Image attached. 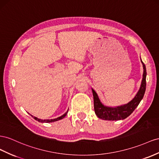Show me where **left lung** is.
I'll return each mask as SVG.
<instances>
[{
	"instance_id": "left-lung-1",
	"label": "left lung",
	"mask_w": 159,
	"mask_h": 159,
	"mask_svg": "<svg viewBox=\"0 0 159 159\" xmlns=\"http://www.w3.org/2000/svg\"><path fill=\"white\" fill-rule=\"evenodd\" d=\"M142 63L144 68V73L141 86L139 91L134 98V99L131 100L129 103H128L127 104L118 106L116 107V108H110V107L104 106L100 102L99 98H98L96 92L93 89H92L93 96L94 110H95V113L98 118L102 120H124L128 116H129L133 112V111L136 109V107L139 106L144 95L146 90L147 70H146V67L143 61Z\"/></svg>"
}]
</instances>
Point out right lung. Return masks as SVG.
<instances>
[{"mask_svg": "<svg viewBox=\"0 0 159 159\" xmlns=\"http://www.w3.org/2000/svg\"><path fill=\"white\" fill-rule=\"evenodd\" d=\"M67 112H68V110L66 111V112L63 115H62L61 116H60V117H59V118H55V119H51V120H41V119H39V118H36V117H35V116H32V117H33V118L35 119V120H37L38 122H55V121H57V120H61V119H63L64 117L66 116L67 115Z\"/></svg>", "mask_w": 159, "mask_h": 159, "instance_id": "1", "label": "right lung"}]
</instances>
